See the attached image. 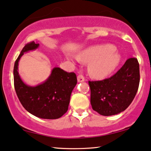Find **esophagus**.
Here are the masks:
<instances>
[{
    "mask_svg": "<svg viewBox=\"0 0 151 151\" xmlns=\"http://www.w3.org/2000/svg\"><path fill=\"white\" fill-rule=\"evenodd\" d=\"M77 80H78V81L79 82V83L83 82L85 81V78H84V76H83V75H78V76H77Z\"/></svg>",
    "mask_w": 151,
    "mask_h": 151,
    "instance_id": "34e87169",
    "label": "esophagus"
}]
</instances>
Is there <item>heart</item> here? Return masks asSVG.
<instances>
[{"label": "heart", "mask_w": 151, "mask_h": 151, "mask_svg": "<svg viewBox=\"0 0 151 151\" xmlns=\"http://www.w3.org/2000/svg\"><path fill=\"white\" fill-rule=\"evenodd\" d=\"M77 60L90 62L89 73L96 78H104L114 70L119 62L120 57L111 45L90 47L77 55Z\"/></svg>", "instance_id": "1"}]
</instances>
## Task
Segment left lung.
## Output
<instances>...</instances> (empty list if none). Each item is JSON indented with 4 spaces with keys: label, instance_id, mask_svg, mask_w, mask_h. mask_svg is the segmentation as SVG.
Segmentation results:
<instances>
[{
    "label": "left lung",
    "instance_id": "8db88e82",
    "mask_svg": "<svg viewBox=\"0 0 151 151\" xmlns=\"http://www.w3.org/2000/svg\"><path fill=\"white\" fill-rule=\"evenodd\" d=\"M139 83V63L136 58H130L111 77L89 81L92 109L103 116L124 111L136 96Z\"/></svg>",
    "mask_w": 151,
    "mask_h": 151
}]
</instances>
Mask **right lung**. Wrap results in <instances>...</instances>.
<instances>
[{
    "instance_id": "right-lung-1",
    "label": "right lung",
    "mask_w": 151,
    "mask_h": 151,
    "mask_svg": "<svg viewBox=\"0 0 151 151\" xmlns=\"http://www.w3.org/2000/svg\"><path fill=\"white\" fill-rule=\"evenodd\" d=\"M39 46L35 41L27 43L15 61L13 68L15 92L22 105L30 113L41 119H56L68 111L77 78L75 73L54 68L44 83L35 87L25 84L18 73V62L24 53L35 50Z\"/></svg>"
}]
</instances>
